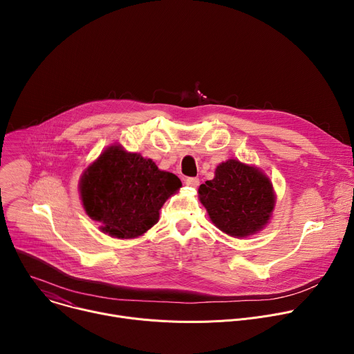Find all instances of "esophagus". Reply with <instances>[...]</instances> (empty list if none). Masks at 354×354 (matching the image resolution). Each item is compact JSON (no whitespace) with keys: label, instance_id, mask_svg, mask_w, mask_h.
Masks as SVG:
<instances>
[{"label":"esophagus","instance_id":"34e87169","mask_svg":"<svg viewBox=\"0 0 354 354\" xmlns=\"http://www.w3.org/2000/svg\"><path fill=\"white\" fill-rule=\"evenodd\" d=\"M185 183H186L187 186H190V187H197L198 183H200V180H198V178H186V179H185Z\"/></svg>","mask_w":354,"mask_h":354}]
</instances>
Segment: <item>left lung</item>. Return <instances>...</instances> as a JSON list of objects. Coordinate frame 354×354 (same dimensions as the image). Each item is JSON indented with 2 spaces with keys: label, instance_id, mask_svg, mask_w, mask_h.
Returning a JSON list of instances; mask_svg holds the SVG:
<instances>
[{
  "label": "left lung",
  "instance_id": "obj_1",
  "mask_svg": "<svg viewBox=\"0 0 354 354\" xmlns=\"http://www.w3.org/2000/svg\"><path fill=\"white\" fill-rule=\"evenodd\" d=\"M198 198L213 224L235 238L261 231L276 203L270 179L257 167L238 160L221 162L214 179L200 185Z\"/></svg>",
  "mask_w": 354,
  "mask_h": 354
}]
</instances>
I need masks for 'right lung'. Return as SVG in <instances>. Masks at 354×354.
<instances>
[{"instance_id": "obj_1", "label": "right lung", "mask_w": 354, "mask_h": 354, "mask_svg": "<svg viewBox=\"0 0 354 354\" xmlns=\"http://www.w3.org/2000/svg\"><path fill=\"white\" fill-rule=\"evenodd\" d=\"M180 186L176 175L160 171L153 160L111 145L84 171L80 193L102 232L130 239L158 223L161 207Z\"/></svg>"}]
</instances>
